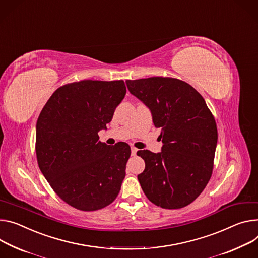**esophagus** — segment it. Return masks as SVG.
Returning a JSON list of instances; mask_svg holds the SVG:
<instances>
[{
  "mask_svg": "<svg viewBox=\"0 0 258 258\" xmlns=\"http://www.w3.org/2000/svg\"><path fill=\"white\" fill-rule=\"evenodd\" d=\"M131 151H132V155H133V156H135V155L137 154V151H138V149H136L135 147H132V148H131Z\"/></svg>",
  "mask_w": 258,
  "mask_h": 258,
  "instance_id": "34e87169",
  "label": "esophagus"
}]
</instances>
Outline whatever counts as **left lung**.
Wrapping results in <instances>:
<instances>
[{
  "label": "left lung",
  "mask_w": 258,
  "mask_h": 258,
  "mask_svg": "<svg viewBox=\"0 0 258 258\" xmlns=\"http://www.w3.org/2000/svg\"><path fill=\"white\" fill-rule=\"evenodd\" d=\"M125 83L160 128L161 151L137 152L145 161V170L138 175L144 194L163 209L189 205L212 175L218 140L212 113L200 93L179 79L150 77Z\"/></svg>",
  "instance_id": "obj_1"
}]
</instances>
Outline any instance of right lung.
<instances>
[{
	"instance_id": "add662e5",
	"label": "right lung",
	"mask_w": 258,
	"mask_h": 258,
	"mask_svg": "<svg viewBox=\"0 0 258 258\" xmlns=\"http://www.w3.org/2000/svg\"><path fill=\"white\" fill-rule=\"evenodd\" d=\"M125 93L122 80L73 82L57 88L39 115V168L55 194L78 210L102 209L120 191L131 147L102 143L98 133Z\"/></svg>"
}]
</instances>
